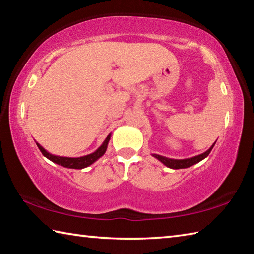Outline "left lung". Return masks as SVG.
I'll use <instances>...</instances> for the list:
<instances>
[{
  "label": "left lung",
  "mask_w": 254,
  "mask_h": 254,
  "mask_svg": "<svg viewBox=\"0 0 254 254\" xmlns=\"http://www.w3.org/2000/svg\"><path fill=\"white\" fill-rule=\"evenodd\" d=\"M215 143H216V141H215L214 144L207 150V151L200 153V154H198V156L187 158V159H171V158L163 157V156H160V154H156V153H152V156L156 159H158V160L160 162H162L166 167H168V168L184 169V168H188V167H191V166L196 165V163H198L199 161H201L203 159L207 157L209 152L212 151V149L215 145Z\"/></svg>",
  "instance_id": "1"
}]
</instances>
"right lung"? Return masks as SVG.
I'll return each mask as SVG.
<instances>
[{"label":"right lung","mask_w":254,"mask_h":254,"mask_svg":"<svg viewBox=\"0 0 254 254\" xmlns=\"http://www.w3.org/2000/svg\"><path fill=\"white\" fill-rule=\"evenodd\" d=\"M111 139V133L109 135L106 136V139L104 140V142L102 143V145L97 150H95L93 153H89V154H86V156L83 157H78V158H69V157H60V156H55V154H51L49 153L47 150L41 147V145L36 142L38 148L41 151V153L44 154V156L49 159L50 161H53L55 163H57L59 166H63L65 167V168H70V169H84L86 167L93 165L94 162L96 160H98L103 154L106 152V149H107V144H109V141Z\"/></svg>","instance_id":"right-lung-1"}]
</instances>
